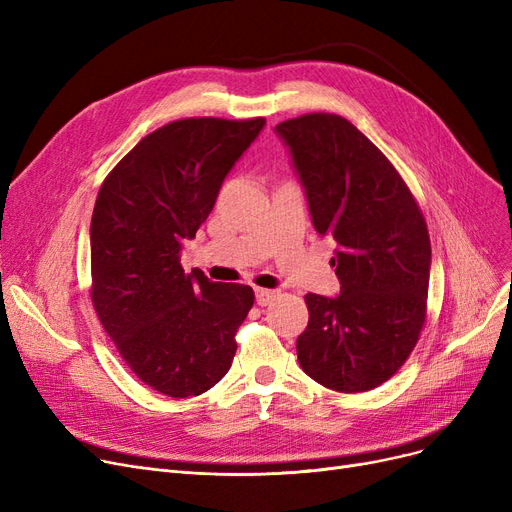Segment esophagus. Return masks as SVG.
<instances>
[{
    "mask_svg": "<svg viewBox=\"0 0 512 512\" xmlns=\"http://www.w3.org/2000/svg\"><path fill=\"white\" fill-rule=\"evenodd\" d=\"M255 299L259 307L270 305L276 299V290H267V288H255Z\"/></svg>",
    "mask_w": 512,
    "mask_h": 512,
    "instance_id": "obj_1",
    "label": "esophagus"
}]
</instances>
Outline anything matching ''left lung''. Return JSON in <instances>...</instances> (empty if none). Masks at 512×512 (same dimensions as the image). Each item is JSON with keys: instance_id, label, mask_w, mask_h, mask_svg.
<instances>
[{"instance_id": "left-lung-1", "label": "left lung", "mask_w": 512, "mask_h": 512, "mask_svg": "<svg viewBox=\"0 0 512 512\" xmlns=\"http://www.w3.org/2000/svg\"><path fill=\"white\" fill-rule=\"evenodd\" d=\"M317 234L336 240L338 297H305L297 338L303 371L336 392L378 388L419 340L432 267L423 213L388 157L336 114L276 126Z\"/></svg>"}]
</instances>
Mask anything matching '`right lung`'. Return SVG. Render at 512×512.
Returning a JSON list of instances; mask_svg holds the SVG:
<instances>
[{
    "label": "right lung",
    "instance_id": "obj_1",
    "mask_svg": "<svg viewBox=\"0 0 512 512\" xmlns=\"http://www.w3.org/2000/svg\"><path fill=\"white\" fill-rule=\"evenodd\" d=\"M263 126V118L170 122L141 139L99 188L93 307L126 365L166 396H199L224 378L253 307L251 286L184 274L180 251Z\"/></svg>",
    "mask_w": 512,
    "mask_h": 512
}]
</instances>
